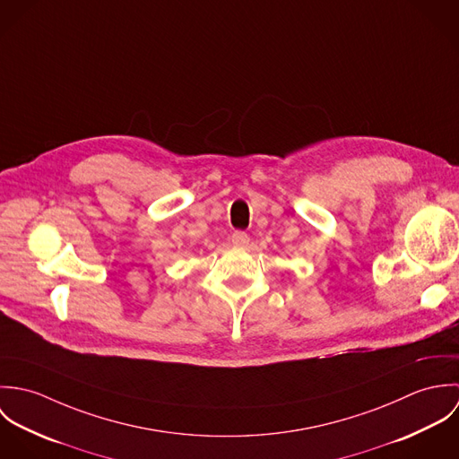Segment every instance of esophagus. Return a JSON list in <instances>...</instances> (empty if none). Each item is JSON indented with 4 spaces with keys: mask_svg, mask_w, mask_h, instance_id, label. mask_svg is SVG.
Wrapping results in <instances>:
<instances>
[{
    "mask_svg": "<svg viewBox=\"0 0 459 459\" xmlns=\"http://www.w3.org/2000/svg\"><path fill=\"white\" fill-rule=\"evenodd\" d=\"M231 242H233V246H237V247H246V246L249 244V235H247L246 231H235V233L231 235Z\"/></svg>",
    "mask_w": 459,
    "mask_h": 459,
    "instance_id": "1",
    "label": "esophagus"
}]
</instances>
